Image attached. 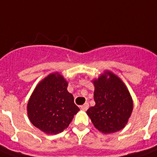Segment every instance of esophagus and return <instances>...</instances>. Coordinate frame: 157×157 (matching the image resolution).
Listing matches in <instances>:
<instances>
[{"instance_id":"34e87169","label":"esophagus","mask_w":157,"mask_h":157,"mask_svg":"<svg viewBox=\"0 0 157 157\" xmlns=\"http://www.w3.org/2000/svg\"><path fill=\"white\" fill-rule=\"evenodd\" d=\"M88 107H89V104H88L87 103H84L83 105H82L81 107H80V108H81V110H82V111H86V110L88 109Z\"/></svg>"}]
</instances>
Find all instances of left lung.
I'll return each mask as SVG.
<instances>
[{
    "mask_svg": "<svg viewBox=\"0 0 157 157\" xmlns=\"http://www.w3.org/2000/svg\"><path fill=\"white\" fill-rule=\"evenodd\" d=\"M94 84L95 105L86 111L94 128L104 134L116 132L126 126L133 110V100L120 78L105 71Z\"/></svg>",
    "mask_w": 157,
    "mask_h": 157,
    "instance_id": "left-lung-1",
    "label": "left lung"
}]
</instances>
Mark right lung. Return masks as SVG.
I'll use <instances>...</instances> for the list:
<instances>
[{"label":"right lung","instance_id":"right-lung-1","mask_svg":"<svg viewBox=\"0 0 157 157\" xmlns=\"http://www.w3.org/2000/svg\"><path fill=\"white\" fill-rule=\"evenodd\" d=\"M67 86V79L58 72H54L38 82L28 101L29 120L46 134L63 132L79 111Z\"/></svg>","mask_w":157,"mask_h":157}]
</instances>
